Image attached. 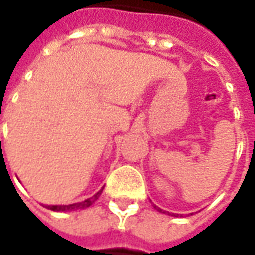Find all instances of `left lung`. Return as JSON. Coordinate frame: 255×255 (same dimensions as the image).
<instances>
[{"instance_id": "1", "label": "left lung", "mask_w": 255, "mask_h": 255, "mask_svg": "<svg viewBox=\"0 0 255 255\" xmlns=\"http://www.w3.org/2000/svg\"><path fill=\"white\" fill-rule=\"evenodd\" d=\"M154 209L155 210H158V212H161V213H164V212H162V209H160L158 206H155V205H154Z\"/></svg>"}]
</instances>
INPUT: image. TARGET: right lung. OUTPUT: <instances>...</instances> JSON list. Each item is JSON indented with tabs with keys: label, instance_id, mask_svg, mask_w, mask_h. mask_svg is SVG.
Here are the masks:
<instances>
[{
	"label": "right lung",
	"instance_id": "1",
	"mask_svg": "<svg viewBox=\"0 0 255 255\" xmlns=\"http://www.w3.org/2000/svg\"><path fill=\"white\" fill-rule=\"evenodd\" d=\"M101 192H102V188L100 191L97 192L95 195H93L91 198H87L86 201H82V202L78 203H71V205H46L45 208L50 209V210H54V212H71V210H78V209H86L91 206L93 203L100 198Z\"/></svg>",
	"mask_w": 255,
	"mask_h": 255
}]
</instances>
